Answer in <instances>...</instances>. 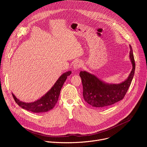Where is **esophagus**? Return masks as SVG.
<instances>
[{
    "mask_svg": "<svg viewBox=\"0 0 147 147\" xmlns=\"http://www.w3.org/2000/svg\"><path fill=\"white\" fill-rule=\"evenodd\" d=\"M73 66L74 70H78L83 66V63L80 61H77L74 63Z\"/></svg>",
    "mask_w": 147,
    "mask_h": 147,
    "instance_id": "obj_1",
    "label": "esophagus"
}]
</instances>
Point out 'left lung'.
<instances>
[{"label": "left lung", "mask_w": 147, "mask_h": 147, "mask_svg": "<svg viewBox=\"0 0 147 147\" xmlns=\"http://www.w3.org/2000/svg\"><path fill=\"white\" fill-rule=\"evenodd\" d=\"M130 58L133 68L128 78L118 84L105 83L94 74L86 71H80L83 97L90 105L98 108H105L123 99L131 84L136 68L133 49L130 45Z\"/></svg>", "instance_id": "8db88e82"}]
</instances>
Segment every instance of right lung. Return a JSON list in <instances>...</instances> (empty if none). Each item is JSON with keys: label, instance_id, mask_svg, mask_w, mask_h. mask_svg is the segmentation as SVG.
Listing matches in <instances>:
<instances>
[{"label": "right lung", "instance_id": "1", "mask_svg": "<svg viewBox=\"0 0 147 147\" xmlns=\"http://www.w3.org/2000/svg\"><path fill=\"white\" fill-rule=\"evenodd\" d=\"M71 73L69 71L63 74L56 81L51 89L39 99L31 103H26L20 100L12 93L15 102L21 108L34 113L47 112L54 108L57 103L63 85L65 83L67 76Z\"/></svg>", "mask_w": 147, "mask_h": 147}]
</instances>
